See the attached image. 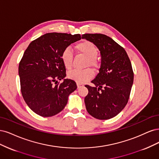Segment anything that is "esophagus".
Wrapping results in <instances>:
<instances>
[{"label":"esophagus","mask_w":159,"mask_h":159,"mask_svg":"<svg viewBox=\"0 0 159 159\" xmlns=\"http://www.w3.org/2000/svg\"><path fill=\"white\" fill-rule=\"evenodd\" d=\"M76 84H77V88L78 89H79V88H80V87H82V86H83V84H80V83H76Z\"/></svg>","instance_id":"esophagus-1"}]
</instances>
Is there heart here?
I'll list each match as a JSON object with an SVG mask.
<instances>
[{
    "mask_svg": "<svg viewBox=\"0 0 159 159\" xmlns=\"http://www.w3.org/2000/svg\"><path fill=\"white\" fill-rule=\"evenodd\" d=\"M79 52L88 59V63L90 65H96V58L98 55V49L96 46L89 41H83L76 45ZM61 60L66 69H70L73 66V53L70 48H66L61 54ZM93 72L90 69L79 70L75 69L69 73L68 76L70 79L75 80L78 83H83L89 80L93 76Z\"/></svg>",
    "mask_w": 159,
    "mask_h": 159,
    "instance_id": "heart-1",
    "label": "heart"
}]
</instances>
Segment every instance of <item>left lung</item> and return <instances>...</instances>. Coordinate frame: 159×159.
<instances>
[{
    "instance_id": "left-lung-1",
    "label": "left lung",
    "mask_w": 159,
    "mask_h": 159,
    "mask_svg": "<svg viewBox=\"0 0 159 159\" xmlns=\"http://www.w3.org/2000/svg\"><path fill=\"white\" fill-rule=\"evenodd\" d=\"M82 38L93 43L100 52L99 73L86 85L89 93L84 98L87 111L98 120L115 117L124 108L134 83V72L125 50L114 40L101 34H86Z\"/></svg>"
}]
</instances>
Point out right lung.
Here are the masks:
<instances>
[{
	"label": "right lung",
	"mask_w": 159,
	"mask_h": 159,
	"mask_svg": "<svg viewBox=\"0 0 159 159\" xmlns=\"http://www.w3.org/2000/svg\"><path fill=\"white\" fill-rule=\"evenodd\" d=\"M81 39L80 34L48 33L30 43L20 61L18 74L22 94L28 107L42 117L62 111L77 86L66 79L63 51ZM63 80L61 84L58 80Z\"/></svg>",
	"instance_id": "1"
}]
</instances>
